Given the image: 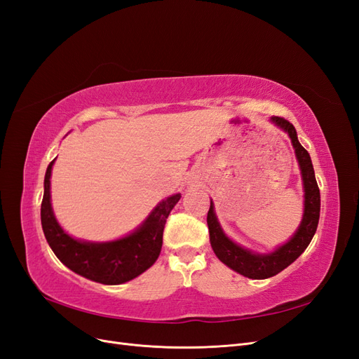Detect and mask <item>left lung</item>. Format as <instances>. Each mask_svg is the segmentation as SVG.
I'll return each mask as SVG.
<instances>
[{"label":"left lung","mask_w":359,"mask_h":359,"mask_svg":"<svg viewBox=\"0 0 359 359\" xmlns=\"http://www.w3.org/2000/svg\"><path fill=\"white\" fill-rule=\"evenodd\" d=\"M271 121L277 124L280 128H283L289 135L292 145L295 148V154L299 163L304 182V191H306V194H304V217L295 235H293L286 244L274 250L273 253L257 255L235 244L224 235L219 222H217L212 202L210 206L208 215H206V223H208L210 229V241L215 256L219 257L224 265L236 271V273L255 280L273 277L281 273V271L287 268L292 262H295V260L304 253V250L309 247L314 233H316L320 214V191L318 187L316 178H314V169L311 165L310 154L307 153V149L299 144V140L297 137V130L287 119L281 116H273Z\"/></svg>","instance_id":"left-lung-1"}]
</instances>
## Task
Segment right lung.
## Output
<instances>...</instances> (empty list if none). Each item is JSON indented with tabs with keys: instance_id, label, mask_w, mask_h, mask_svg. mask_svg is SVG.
<instances>
[{
	"instance_id": "add662e5",
	"label": "right lung",
	"mask_w": 359,
	"mask_h": 359,
	"mask_svg": "<svg viewBox=\"0 0 359 359\" xmlns=\"http://www.w3.org/2000/svg\"><path fill=\"white\" fill-rule=\"evenodd\" d=\"M45 175L41 201V227L52 252L61 262L85 278L102 285H121L137 277L153 265L161 250L163 229L181 194L161 201L137 229L121 240L111 243L78 241L61 229L50 205V170Z\"/></svg>"
}]
</instances>
